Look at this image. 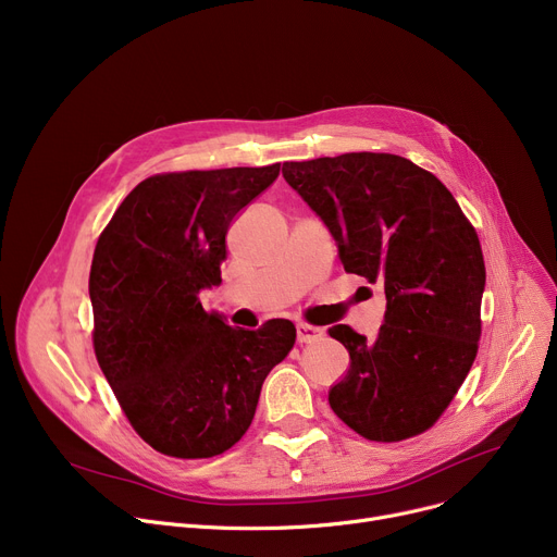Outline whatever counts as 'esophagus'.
<instances>
[{
	"instance_id": "1",
	"label": "esophagus",
	"mask_w": 557,
	"mask_h": 557,
	"mask_svg": "<svg viewBox=\"0 0 557 557\" xmlns=\"http://www.w3.org/2000/svg\"><path fill=\"white\" fill-rule=\"evenodd\" d=\"M323 337V329H317V325H310V323H299L297 325V339L301 344H310V342H317Z\"/></svg>"
}]
</instances>
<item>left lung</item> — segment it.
<instances>
[{
	"instance_id": "left-lung-1",
	"label": "left lung",
	"mask_w": 557,
	"mask_h": 557,
	"mask_svg": "<svg viewBox=\"0 0 557 557\" xmlns=\"http://www.w3.org/2000/svg\"><path fill=\"white\" fill-rule=\"evenodd\" d=\"M285 182L331 228L348 274L382 283L375 339L329 335L350 355L329 394L352 432L398 443L434 428L468 377L481 339L483 251L445 184L388 152L285 161Z\"/></svg>"
}]
</instances>
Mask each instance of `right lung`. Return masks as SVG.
<instances>
[{"label": "right lung", "mask_w": 557, "mask_h": 557, "mask_svg": "<svg viewBox=\"0 0 557 557\" xmlns=\"http://www.w3.org/2000/svg\"><path fill=\"white\" fill-rule=\"evenodd\" d=\"M281 163L159 173L129 190L98 236L89 299L94 352L133 430L175 459L234 447L268 373L297 339L287 319L232 329L202 308L220 285L226 228Z\"/></svg>", "instance_id": "add662e5"}]
</instances>
